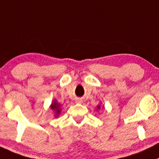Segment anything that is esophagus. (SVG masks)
<instances>
[{
  "mask_svg": "<svg viewBox=\"0 0 159 159\" xmlns=\"http://www.w3.org/2000/svg\"><path fill=\"white\" fill-rule=\"evenodd\" d=\"M76 102H78V103H81V100L78 98V99H77Z\"/></svg>",
  "mask_w": 159,
  "mask_h": 159,
  "instance_id": "esophagus-1",
  "label": "esophagus"
}]
</instances>
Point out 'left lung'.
Masks as SVG:
<instances>
[{"mask_svg":"<svg viewBox=\"0 0 159 159\" xmlns=\"http://www.w3.org/2000/svg\"><path fill=\"white\" fill-rule=\"evenodd\" d=\"M101 107H102V106H100V105H98V106H97L96 109H97V110H98V109H101Z\"/></svg>","mask_w":159,"mask_h":159,"instance_id":"1","label":"left lung"}]
</instances>
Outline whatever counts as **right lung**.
Listing matches in <instances>:
<instances>
[{
  "label": "right lung",
  "instance_id": "add662e5",
  "mask_svg": "<svg viewBox=\"0 0 159 159\" xmlns=\"http://www.w3.org/2000/svg\"><path fill=\"white\" fill-rule=\"evenodd\" d=\"M50 109L54 112L55 118H57L61 112V105L56 99H54L50 105Z\"/></svg>",
  "mask_w": 159,
  "mask_h": 159
}]
</instances>
